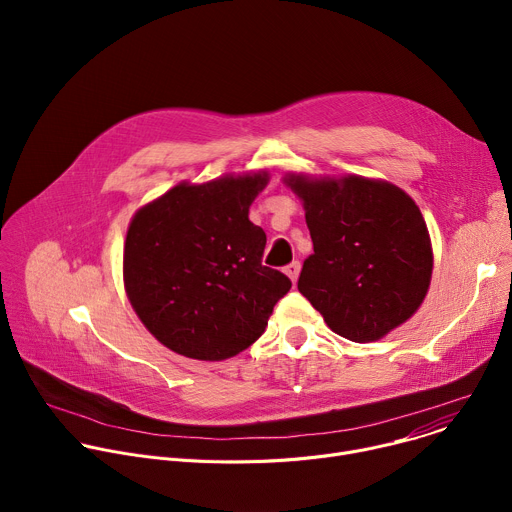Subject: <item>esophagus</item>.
I'll use <instances>...</instances> for the list:
<instances>
[{
    "instance_id": "obj_1",
    "label": "esophagus",
    "mask_w": 512,
    "mask_h": 512,
    "mask_svg": "<svg viewBox=\"0 0 512 512\" xmlns=\"http://www.w3.org/2000/svg\"><path fill=\"white\" fill-rule=\"evenodd\" d=\"M300 269H302V265H300V261H294V263H289L283 271H285V275L291 279V281H298V277H300Z\"/></svg>"
}]
</instances>
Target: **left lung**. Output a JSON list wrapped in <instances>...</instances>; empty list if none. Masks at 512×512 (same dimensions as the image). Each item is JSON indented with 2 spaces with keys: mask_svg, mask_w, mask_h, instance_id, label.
Masks as SVG:
<instances>
[{
  "mask_svg": "<svg viewBox=\"0 0 512 512\" xmlns=\"http://www.w3.org/2000/svg\"><path fill=\"white\" fill-rule=\"evenodd\" d=\"M283 182L306 208L314 253L298 289L336 334L373 342L407 322L431 281L433 253L421 210L395 184L362 176Z\"/></svg>",
  "mask_w": 512,
  "mask_h": 512,
  "instance_id": "8db88e82",
  "label": "left lung"
}]
</instances>
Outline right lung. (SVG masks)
Wrapping results in <instances>:
<instances>
[{"label": "right lung", "instance_id": "add662e5", "mask_svg": "<svg viewBox=\"0 0 512 512\" xmlns=\"http://www.w3.org/2000/svg\"><path fill=\"white\" fill-rule=\"evenodd\" d=\"M265 172L182 182L131 218L123 247L127 298L164 346L196 360L249 348L291 281L261 263L265 231L249 206Z\"/></svg>", "mask_w": 512, "mask_h": 512}]
</instances>
